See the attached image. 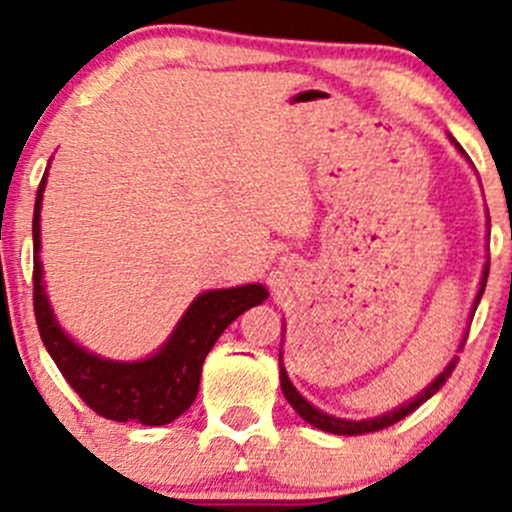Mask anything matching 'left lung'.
<instances>
[{
    "mask_svg": "<svg viewBox=\"0 0 512 512\" xmlns=\"http://www.w3.org/2000/svg\"><path fill=\"white\" fill-rule=\"evenodd\" d=\"M451 141H453V136H451ZM453 143H456V141H453ZM456 148L463 153V148L458 146V143H456ZM488 267H490V265H485V270H483V280H480V289H478V294H476V302H473V312H476L480 297H483L485 282H488ZM463 344H466V337H463L461 347H463ZM456 361H458V356H453L451 364H448L446 369H443L441 374H438L436 379H433L431 384H428L426 389H423L421 394L416 396V399L406 401V404H401L399 409L389 411V414H381V416H376V418H364V421H349V418L329 416V414H324V411L314 409V406L309 404V401L304 399V396L299 394L297 389H294L292 381H289L285 366H282V352H280V384H282V394H285V399L289 401V406H292V409L297 411V414L302 416L304 421L312 423L314 428H322V431H327V433H337V436H361V433L381 431V428L394 426L396 421H401V418H406L409 414H414V411L418 409V406L423 404V401L431 399V396L436 394V391L441 389L443 384H446V379H448V376H451V371L456 369Z\"/></svg>",
    "mask_w": 512,
    "mask_h": 512,
    "instance_id": "left-lung-1",
    "label": "left lung"
}]
</instances>
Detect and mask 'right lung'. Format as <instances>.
I'll list each match as a JSON object with an SVG mask.
<instances>
[{
	"label": "right lung",
	"instance_id": "1",
	"mask_svg": "<svg viewBox=\"0 0 512 512\" xmlns=\"http://www.w3.org/2000/svg\"><path fill=\"white\" fill-rule=\"evenodd\" d=\"M46 173L36 190L34 205V314L41 342L56 361L71 389L89 409L111 421H136L143 426H163L190 409L198 396L200 371L220 334L245 309L262 304L267 289L245 285L230 289H210L195 297L188 312L173 329L168 342L143 361H111L81 349L56 322L41 282L39 262V218L44 198Z\"/></svg>",
	"mask_w": 512,
	"mask_h": 512
}]
</instances>
